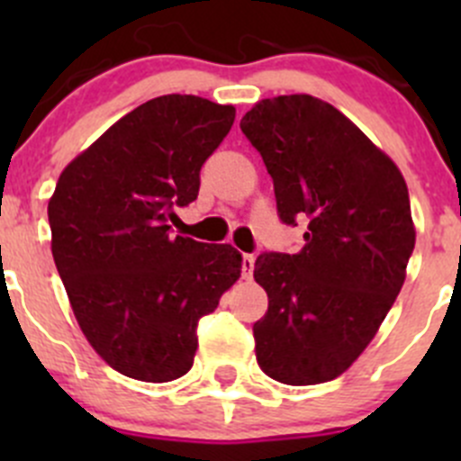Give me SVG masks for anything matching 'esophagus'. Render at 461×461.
I'll list each match as a JSON object with an SVG mask.
<instances>
[{"mask_svg": "<svg viewBox=\"0 0 461 461\" xmlns=\"http://www.w3.org/2000/svg\"><path fill=\"white\" fill-rule=\"evenodd\" d=\"M252 272H254V257L252 254H245L243 257V276L252 278Z\"/></svg>", "mask_w": 461, "mask_h": 461, "instance_id": "1", "label": "esophagus"}]
</instances>
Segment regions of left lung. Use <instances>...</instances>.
I'll return each instance as SVG.
<instances>
[{
	"mask_svg": "<svg viewBox=\"0 0 461 461\" xmlns=\"http://www.w3.org/2000/svg\"><path fill=\"white\" fill-rule=\"evenodd\" d=\"M240 129L272 176L281 221L308 218L301 252L254 265L269 301L254 323L257 361L287 385L332 381L368 348L406 281V180L350 118L308 93L257 102Z\"/></svg>",
	"mask_w": 461,
	"mask_h": 461,
	"instance_id": "8db88e82",
	"label": "left lung"
}]
</instances>
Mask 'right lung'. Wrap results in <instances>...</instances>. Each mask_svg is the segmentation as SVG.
Segmentation results:
<instances>
[{
  "instance_id": "add662e5",
  "label": "right lung",
  "mask_w": 461,
  "mask_h": 461,
  "mask_svg": "<svg viewBox=\"0 0 461 461\" xmlns=\"http://www.w3.org/2000/svg\"><path fill=\"white\" fill-rule=\"evenodd\" d=\"M236 109L160 95L111 124L59 174L50 249L93 350L138 381L178 379L196 357L198 319L240 278L231 245L171 234L174 207L196 201L203 162Z\"/></svg>"
}]
</instances>
